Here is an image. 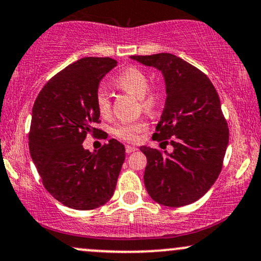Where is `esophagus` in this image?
I'll return each mask as SVG.
<instances>
[{
    "label": "esophagus",
    "instance_id": "esophagus-1",
    "mask_svg": "<svg viewBox=\"0 0 261 261\" xmlns=\"http://www.w3.org/2000/svg\"><path fill=\"white\" fill-rule=\"evenodd\" d=\"M125 151H126L127 154H130V153H133V152L137 151V148L134 147V146H128V145H127L126 147H125Z\"/></svg>",
    "mask_w": 261,
    "mask_h": 261
}]
</instances>
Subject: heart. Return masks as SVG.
<instances>
[{"label":"heart","instance_id":"obj_1","mask_svg":"<svg viewBox=\"0 0 261 261\" xmlns=\"http://www.w3.org/2000/svg\"><path fill=\"white\" fill-rule=\"evenodd\" d=\"M148 74L137 67H128L119 74L115 80V85L122 91L130 93L140 98V104L145 112L154 113L160 108L163 100V91L160 87H149ZM95 106L101 115L110 113V95L106 87H98L95 92ZM147 130V121L141 119L135 122H120L113 128V134L119 139L135 142L140 139V135Z\"/></svg>","mask_w":261,"mask_h":261}]
</instances>
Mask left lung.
<instances>
[{
  "label": "left lung",
  "mask_w": 261,
  "mask_h": 261,
  "mask_svg": "<svg viewBox=\"0 0 261 261\" xmlns=\"http://www.w3.org/2000/svg\"><path fill=\"white\" fill-rule=\"evenodd\" d=\"M131 59L160 70L166 81V106L152 139L169 142L173 152L140 147L147 158V193L169 207L195 202L216 181L228 146L220 97L205 73L178 56L162 53Z\"/></svg>",
  "instance_id": "1"
}]
</instances>
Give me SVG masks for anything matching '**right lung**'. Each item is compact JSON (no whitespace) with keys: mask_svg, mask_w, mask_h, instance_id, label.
<instances>
[{"mask_svg":"<svg viewBox=\"0 0 261 261\" xmlns=\"http://www.w3.org/2000/svg\"><path fill=\"white\" fill-rule=\"evenodd\" d=\"M118 62L110 58H83L56 73L35 99L29 151L45 189L74 210H93L112 199L125 147L116 140L98 153L83 148L87 135L100 133L95 106L99 82ZM98 135V139H101Z\"/></svg>","mask_w":261,"mask_h":261,"instance_id":"add662e5","label":"right lung"}]
</instances>
